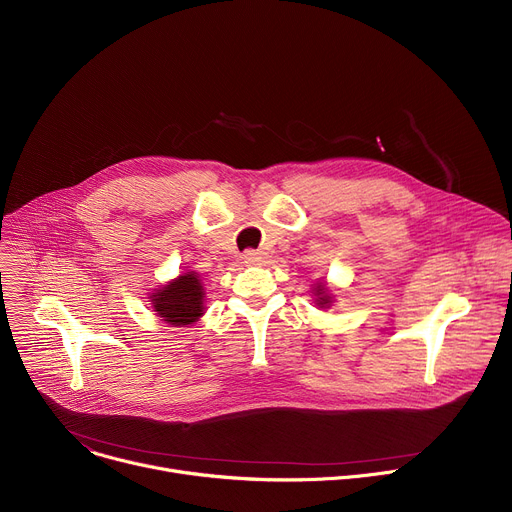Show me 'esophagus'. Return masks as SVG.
<instances>
[{
	"mask_svg": "<svg viewBox=\"0 0 512 512\" xmlns=\"http://www.w3.org/2000/svg\"><path fill=\"white\" fill-rule=\"evenodd\" d=\"M243 259H245V263H249V265H259V263L263 261V253H261V251H255V249H247V251L243 253Z\"/></svg>",
	"mask_w": 512,
	"mask_h": 512,
	"instance_id": "1",
	"label": "esophagus"
}]
</instances>
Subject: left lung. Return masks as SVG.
<instances>
[{"label": "left lung", "instance_id": "8db88e82", "mask_svg": "<svg viewBox=\"0 0 512 512\" xmlns=\"http://www.w3.org/2000/svg\"><path fill=\"white\" fill-rule=\"evenodd\" d=\"M324 291H326V287H324V285H318V287H316V296H318V306H322V308L330 304V296H326V294H324Z\"/></svg>", "mask_w": 512, "mask_h": 512}]
</instances>
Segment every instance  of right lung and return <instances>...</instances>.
<instances>
[{
    "label": "right lung",
    "mask_w": 512,
    "mask_h": 512,
    "mask_svg": "<svg viewBox=\"0 0 512 512\" xmlns=\"http://www.w3.org/2000/svg\"><path fill=\"white\" fill-rule=\"evenodd\" d=\"M202 283L196 273H184L170 285L158 289L152 296L154 310L164 322L174 326H186L202 316Z\"/></svg>",
    "instance_id": "1"
}]
</instances>
